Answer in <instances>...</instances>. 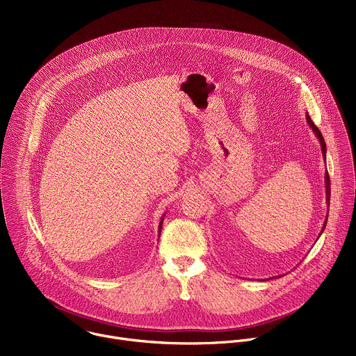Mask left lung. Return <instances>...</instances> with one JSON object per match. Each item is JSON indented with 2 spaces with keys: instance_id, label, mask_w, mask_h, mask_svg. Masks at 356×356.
Segmentation results:
<instances>
[{
  "instance_id": "left-lung-1",
  "label": "left lung",
  "mask_w": 356,
  "mask_h": 356,
  "mask_svg": "<svg viewBox=\"0 0 356 356\" xmlns=\"http://www.w3.org/2000/svg\"><path fill=\"white\" fill-rule=\"evenodd\" d=\"M306 122L309 124V127L312 128V131L314 132V135H316V138L318 139V142H320V146H321V153H323V159H324V161H325V142H324V138H323V135H321V132L318 131V128L313 124V121H312V118L309 117V114L306 113ZM324 184H325V203H327V207H330V177H328V172L325 171V174H324ZM327 217H328V211H327V216H325V220H324V224H323V228H321V231H320V234H318V236L321 235V232L324 231V228H325V224H327ZM277 277H281V275H275L274 278H277ZM266 280H270V278H266Z\"/></svg>"
}]
</instances>
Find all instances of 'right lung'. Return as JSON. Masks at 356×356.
I'll list each match as a JSON object with an SVG mask.
<instances>
[{
    "label": "right lung",
    "instance_id": "obj_1",
    "mask_svg": "<svg viewBox=\"0 0 356 356\" xmlns=\"http://www.w3.org/2000/svg\"><path fill=\"white\" fill-rule=\"evenodd\" d=\"M164 216H165V214H163V217H161V221H160V225H159V236H160V234H161V228H163V220H164Z\"/></svg>",
    "mask_w": 356,
    "mask_h": 356
}]
</instances>
